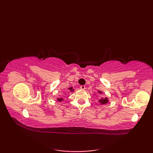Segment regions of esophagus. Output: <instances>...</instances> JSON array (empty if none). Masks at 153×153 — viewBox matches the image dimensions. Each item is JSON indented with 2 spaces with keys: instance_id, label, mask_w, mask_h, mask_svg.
<instances>
[{
  "instance_id": "obj_1",
  "label": "esophagus",
  "mask_w": 153,
  "mask_h": 153,
  "mask_svg": "<svg viewBox=\"0 0 153 153\" xmlns=\"http://www.w3.org/2000/svg\"><path fill=\"white\" fill-rule=\"evenodd\" d=\"M80 89L82 90H85V85H81L80 86Z\"/></svg>"
}]
</instances>
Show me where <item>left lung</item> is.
Returning <instances> with one entry per match:
<instances>
[{
    "instance_id": "obj_1",
    "label": "left lung",
    "mask_w": 153,
    "mask_h": 153,
    "mask_svg": "<svg viewBox=\"0 0 153 153\" xmlns=\"http://www.w3.org/2000/svg\"><path fill=\"white\" fill-rule=\"evenodd\" d=\"M98 93L99 94H102V92L100 91H98ZM99 102L100 103V105H105V104H106L108 102V99L107 97H105V98H100L99 100Z\"/></svg>"
}]
</instances>
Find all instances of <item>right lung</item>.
<instances>
[{
  "mask_svg": "<svg viewBox=\"0 0 153 153\" xmlns=\"http://www.w3.org/2000/svg\"><path fill=\"white\" fill-rule=\"evenodd\" d=\"M68 89H69L70 91V92H74V89H73V87H70V88H68ZM56 100H58V102H62V101H63V100H64V99L63 98H58Z\"/></svg>",
  "mask_w": 153,
  "mask_h": 153,
  "instance_id": "1",
  "label": "right lung"
}]
</instances>
